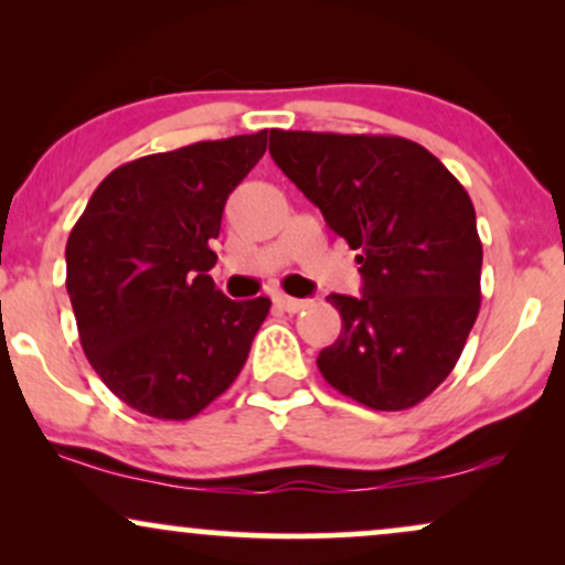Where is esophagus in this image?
I'll use <instances>...</instances> for the list:
<instances>
[{"label":"esophagus","mask_w":565,"mask_h":565,"mask_svg":"<svg viewBox=\"0 0 565 565\" xmlns=\"http://www.w3.org/2000/svg\"><path fill=\"white\" fill-rule=\"evenodd\" d=\"M274 302L281 310H287V313H300V310H305L310 305L308 300H297V297H287V295H276Z\"/></svg>","instance_id":"esophagus-1"}]
</instances>
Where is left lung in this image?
<instances>
[{
    "instance_id": "obj_1",
    "label": "left lung",
    "mask_w": 565,
    "mask_h": 565,
    "mask_svg": "<svg viewBox=\"0 0 565 565\" xmlns=\"http://www.w3.org/2000/svg\"><path fill=\"white\" fill-rule=\"evenodd\" d=\"M270 157L359 249L364 295H329L342 334L323 380L377 412L417 406L451 374L481 308L483 246L459 180L393 135L270 129Z\"/></svg>"
}]
</instances>
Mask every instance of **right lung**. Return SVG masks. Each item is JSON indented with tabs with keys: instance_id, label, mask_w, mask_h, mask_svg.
I'll list each match as a JSON object with an SVG mask.
<instances>
[{
	"instance_id": "add662e5",
	"label": "right lung",
	"mask_w": 565,
	"mask_h": 565,
	"mask_svg": "<svg viewBox=\"0 0 565 565\" xmlns=\"http://www.w3.org/2000/svg\"><path fill=\"white\" fill-rule=\"evenodd\" d=\"M268 129L116 167L66 244V289L87 361L127 406L191 419L231 387L270 310L228 300L210 270L225 201Z\"/></svg>"
}]
</instances>
